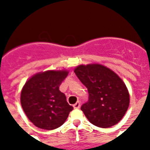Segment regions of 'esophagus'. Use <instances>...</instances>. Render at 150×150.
<instances>
[{"mask_svg": "<svg viewBox=\"0 0 150 150\" xmlns=\"http://www.w3.org/2000/svg\"><path fill=\"white\" fill-rule=\"evenodd\" d=\"M73 107H74V108H75V109H78V108H79V107H80V103H79V102H76V103L73 105Z\"/></svg>", "mask_w": 150, "mask_h": 150, "instance_id": "1", "label": "esophagus"}]
</instances>
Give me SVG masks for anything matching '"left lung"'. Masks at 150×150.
I'll return each instance as SVG.
<instances>
[{
  "label": "left lung",
  "mask_w": 150,
  "mask_h": 150,
  "mask_svg": "<svg viewBox=\"0 0 150 150\" xmlns=\"http://www.w3.org/2000/svg\"><path fill=\"white\" fill-rule=\"evenodd\" d=\"M75 75L85 85L89 100L82 105L88 120L100 128H110L119 123L129 106V92L119 75L104 65H79Z\"/></svg>",
  "instance_id": "1"
}]
</instances>
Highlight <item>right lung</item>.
Instances as JSON below:
<instances>
[{
	"label": "right lung",
	"instance_id": "right-lung-1",
	"mask_svg": "<svg viewBox=\"0 0 150 150\" xmlns=\"http://www.w3.org/2000/svg\"><path fill=\"white\" fill-rule=\"evenodd\" d=\"M67 70H48L28 79L21 91V104L28 119L42 129L53 130L65 122L73 107L59 86Z\"/></svg>",
	"mask_w": 150,
	"mask_h": 150
}]
</instances>
